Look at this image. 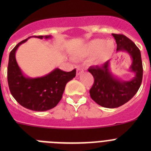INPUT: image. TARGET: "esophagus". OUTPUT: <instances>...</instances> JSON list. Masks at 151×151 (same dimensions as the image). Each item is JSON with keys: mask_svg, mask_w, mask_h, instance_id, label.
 Listing matches in <instances>:
<instances>
[{"mask_svg": "<svg viewBox=\"0 0 151 151\" xmlns=\"http://www.w3.org/2000/svg\"><path fill=\"white\" fill-rule=\"evenodd\" d=\"M76 70H77V73H76L77 76H79L80 74H82V73H83V72H84V70H83V68H82V66H77V68H76Z\"/></svg>", "mask_w": 151, "mask_h": 151, "instance_id": "esophagus-1", "label": "esophagus"}]
</instances>
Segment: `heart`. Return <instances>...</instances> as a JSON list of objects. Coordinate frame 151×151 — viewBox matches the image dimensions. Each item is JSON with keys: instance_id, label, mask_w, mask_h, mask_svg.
<instances>
[{"instance_id": "1", "label": "heart", "mask_w": 151, "mask_h": 151, "mask_svg": "<svg viewBox=\"0 0 151 151\" xmlns=\"http://www.w3.org/2000/svg\"><path fill=\"white\" fill-rule=\"evenodd\" d=\"M116 45L113 40L104 41L103 39H95L85 45L79 54V57H94L92 59L94 63H103L112 57Z\"/></svg>"}]
</instances>
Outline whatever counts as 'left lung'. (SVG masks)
Segmentation results:
<instances>
[{
    "mask_svg": "<svg viewBox=\"0 0 151 151\" xmlns=\"http://www.w3.org/2000/svg\"><path fill=\"white\" fill-rule=\"evenodd\" d=\"M113 36L116 42L117 51L127 52L132 57L130 69L135 76L130 81L119 80L110 71L109 60L88 69L94 79L89 91L91 97L97 104L106 108L119 107L130 101L139 89L143 78L141 51L138 47L124 35L113 34Z\"/></svg>",
    "mask_w": 151,
    "mask_h": 151,
    "instance_id": "left-lung-1",
    "label": "left lung"
}]
</instances>
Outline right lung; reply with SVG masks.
<instances>
[{"label":"right lung","mask_w":151,"mask_h":151,"mask_svg":"<svg viewBox=\"0 0 151 151\" xmlns=\"http://www.w3.org/2000/svg\"><path fill=\"white\" fill-rule=\"evenodd\" d=\"M31 37L41 39L51 38L50 35ZM29 38L20 41L10 51L7 67L8 85L14 99L22 106L34 111H46L60 102L66 83L76 76V69L64 72L57 68L43 77L32 78L25 76L17 64L15 54L19 46Z\"/></svg>","instance_id":"right-lung-1"}]
</instances>
